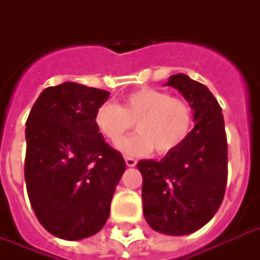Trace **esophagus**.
Returning <instances> with one entry per match:
<instances>
[{
    "mask_svg": "<svg viewBox=\"0 0 260 260\" xmlns=\"http://www.w3.org/2000/svg\"><path fill=\"white\" fill-rule=\"evenodd\" d=\"M125 163L128 167H135L136 166V160L134 158H129V156H125Z\"/></svg>",
    "mask_w": 260,
    "mask_h": 260,
    "instance_id": "1",
    "label": "esophagus"
}]
</instances>
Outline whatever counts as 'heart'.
I'll return each instance as SVG.
<instances>
[{"mask_svg":"<svg viewBox=\"0 0 260 260\" xmlns=\"http://www.w3.org/2000/svg\"><path fill=\"white\" fill-rule=\"evenodd\" d=\"M94 122L102 136L113 144L136 124L139 134L118 144L125 154L143 156L155 150L156 154L167 155L177 151L189 138L193 128V109L181 98L146 87L126 94L121 106H100Z\"/></svg>","mask_w":260,"mask_h":260,"instance_id":"obj_1","label":"heart"}]
</instances>
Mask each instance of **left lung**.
I'll use <instances>...</instances> for the list:
<instances>
[{"instance_id":"obj_1","label":"left lung","mask_w":260,"mask_h":260,"mask_svg":"<svg viewBox=\"0 0 260 260\" xmlns=\"http://www.w3.org/2000/svg\"><path fill=\"white\" fill-rule=\"evenodd\" d=\"M193 109L196 125L177 151L160 160L138 163L143 175V213L156 232L193 234L212 220L221 205L228 175V148L221 108L209 89L185 74L171 75Z\"/></svg>"}]
</instances>
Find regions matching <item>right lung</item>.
I'll list each match as a JSON object with an SVG mask.
<instances>
[{
	"label": "right lung",
	"instance_id": "obj_1",
	"mask_svg": "<svg viewBox=\"0 0 260 260\" xmlns=\"http://www.w3.org/2000/svg\"><path fill=\"white\" fill-rule=\"evenodd\" d=\"M109 94L75 82L47 87L26 120V191L40 224L56 238L93 236L109 217L125 171L122 155L94 122Z\"/></svg>",
	"mask_w": 260,
	"mask_h": 260
}]
</instances>
